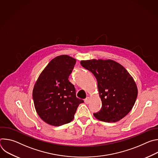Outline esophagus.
<instances>
[{
    "label": "esophagus",
    "instance_id": "obj_1",
    "mask_svg": "<svg viewBox=\"0 0 158 158\" xmlns=\"http://www.w3.org/2000/svg\"><path fill=\"white\" fill-rule=\"evenodd\" d=\"M84 102L85 104H89L90 102V98L89 97H87L85 99H84Z\"/></svg>",
    "mask_w": 158,
    "mask_h": 158
}]
</instances>
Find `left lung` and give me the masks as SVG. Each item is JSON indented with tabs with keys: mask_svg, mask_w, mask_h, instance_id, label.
Wrapping results in <instances>:
<instances>
[{
	"mask_svg": "<svg viewBox=\"0 0 158 158\" xmlns=\"http://www.w3.org/2000/svg\"><path fill=\"white\" fill-rule=\"evenodd\" d=\"M81 65L91 71L98 81L102 101L94 117L106 123L117 122L131 110L138 96V88L124 67L112 60H81Z\"/></svg>",
	"mask_w": 158,
	"mask_h": 158,
	"instance_id": "obj_1",
	"label": "left lung"
}]
</instances>
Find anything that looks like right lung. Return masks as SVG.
Here are the masks:
<instances>
[{
	"mask_svg": "<svg viewBox=\"0 0 158 158\" xmlns=\"http://www.w3.org/2000/svg\"><path fill=\"white\" fill-rule=\"evenodd\" d=\"M76 60L62 55L54 58L39 76L33 89L34 106L46 123L60 126L71 122L79 105L74 85L69 81Z\"/></svg>",
	"mask_w": 158,
	"mask_h": 158,
	"instance_id": "obj_1",
	"label": "right lung"
}]
</instances>
